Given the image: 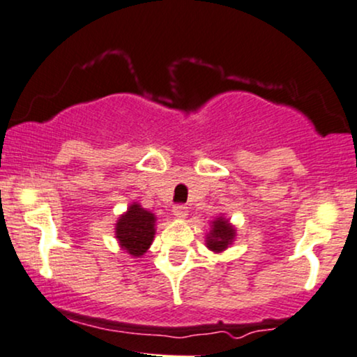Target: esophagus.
Instances as JSON below:
<instances>
[{"mask_svg": "<svg viewBox=\"0 0 357 357\" xmlns=\"http://www.w3.org/2000/svg\"><path fill=\"white\" fill-rule=\"evenodd\" d=\"M173 214L178 219H184L188 215V207L186 206H176L173 209Z\"/></svg>", "mask_w": 357, "mask_h": 357, "instance_id": "esophagus-1", "label": "esophagus"}]
</instances>
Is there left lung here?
I'll use <instances>...</instances> for the list:
<instances>
[{"instance_id":"left-lung-1","label":"left lung","mask_w":357,"mask_h":357,"mask_svg":"<svg viewBox=\"0 0 357 357\" xmlns=\"http://www.w3.org/2000/svg\"><path fill=\"white\" fill-rule=\"evenodd\" d=\"M236 227L231 224V220L225 219L224 215H218L214 220H211V229L206 236V247L214 254H220L232 245L236 241Z\"/></svg>"}]
</instances>
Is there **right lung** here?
I'll return each mask as SVG.
<instances>
[{
    "mask_svg": "<svg viewBox=\"0 0 357 357\" xmlns=\"http://www.w3.org/2000/svg\"><path fill=\"white\" fill-rule=\"evenodd\" d=\"M156 234V215L138 202L128 206L115 224V237L121 250L139 259L150 249Z\"/></svg>",
    "mask_w": 357,
    "mask_h": 357,
    "instance_id": "add662e5",
    "label": "right lung"
}]
</instances>
